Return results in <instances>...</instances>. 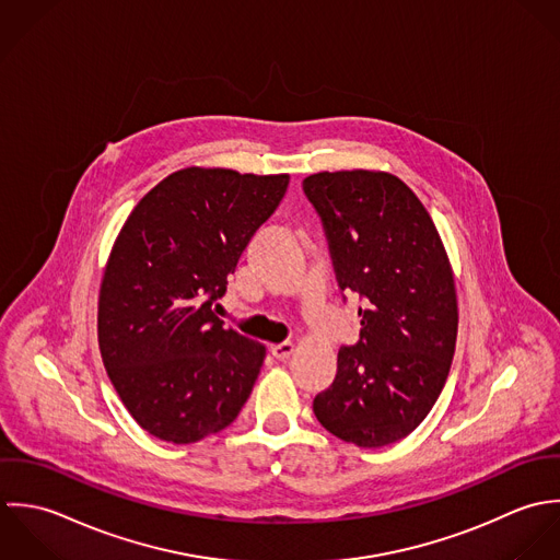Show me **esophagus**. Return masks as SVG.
I'll return each mask as SVG.
<instances>
[{
	"label": "esophagus",
	"instance_id": "obj_1",
	"mask_svg": "<svg viewBox=\"0 0 560 560\" xmlns=\"http://www.w3.org/2000/svg\"><path fill=\"white\" fill-rule=\"evenodd\" d=\"M270 352H272V357H277V359H288L292 352H294V343L292 341H281V343H272L270 346Z\"/></svg>",
	"mask_w": 560,
	"mask_h": 560
}]
</instances>
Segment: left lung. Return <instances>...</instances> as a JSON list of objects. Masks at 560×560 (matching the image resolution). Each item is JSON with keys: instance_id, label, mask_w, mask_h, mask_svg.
I'll use <instances>...</instances> for the list:
<instances>
[{"instance_id": "8db88e82", "label": "left lung", "mask_w": 560, "mask_h": 560, "mask_svg": "<svg viewBox=\"0 0 560 560\" xmlns=\"http://www.w3.org/2000/svg\"><path fill=\"white\" fill-rule=\"evenodd\" d=\"M303 192L323 221L339 290L361 301L359 341L339 348L336 381L314 398V413L341 442L394 444L429 416L454 357L446 248L413 190L389 173H316Z\"/></svg>"}]
</instances>
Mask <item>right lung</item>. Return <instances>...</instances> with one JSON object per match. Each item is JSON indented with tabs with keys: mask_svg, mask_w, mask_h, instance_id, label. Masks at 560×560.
I'll list each match as a JSON object with an SVG mask.
<instances>
[{
	"mask_svg": "<svg viewBox=\"0 0 560 560\" xmlns=\"http://www.w3.org/2000/svg\"><path fill=\"white\" fill-rule=\"evenodd\" d=\"M288 184L290 175L192 166L162 179L122 224L97 334L118 398L149 435L201 442L250 396L266 348L224 327L214 305Z\"/></svg>",
	"mask_w": 560,
	"mask_h": 560,
	"instance_id": "1",
	"label": "right lung"
}]
</instances>
